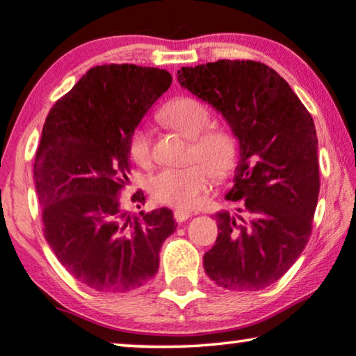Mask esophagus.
I'll list each match as a JSON object with an SVG mask.
<instances>
[{"instance_id":"esophagus-1","label":"esophagus","mask_w":356,"mask_h":356,"mask_svg":"<svg viewBox=\"0 0 356 356\" xmlns=\"http://www.w3.org/2000/svg\"><path fill=\"white\" fill-rule=\"evenodd\" d=\"M191 217V212L190 211H185V209H176L174 211V218H176V222L182 223L185 220H188Z\"/></svg>"}]
</instances>
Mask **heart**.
<instances>
[{"instance_id":"obj_1","label":"heart","mask_w":356,"mask_h":356,"mask_svg":"<svg viewBox=\"0 0 356 356\" xmlns=\"http://www.w3.org/2000/svg\"><path fill=\"white\" fill-rule=\"evenodd\" d=\"M165 118L179 131L191 138L187 166H165L147 177V190L161 204L187 209L200 204L212 185V174L223 176L233 166L236 143L222 129L209 128L211 112L195 98H177L165 109ZM128 152L140 166L152 161V133L147 125L133 129Z\"/></svg>"}]
</instances>
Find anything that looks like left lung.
Returning a JSON list of instances; mask_svg holds the SVG:
<instances>
[{
	"label": "left lung",
	"mask_w": 356,
	"mask_h": 356,
	"mask_svg": "<svg viewBox=\"0 0 356 356\" xmlns=\"http://www.w3.org/2000/svg\"><path fill=\"white\" fill-rule=\"evenodd\" d=\"M177 81L223 115L239 140L236 216L218 212L206 274L234 291H255L289 270L312 233L320 191L312 115L273 67L252 60H218L180 67Z\"/></svg>",
	"instance_id": "1"
}]
</instances>
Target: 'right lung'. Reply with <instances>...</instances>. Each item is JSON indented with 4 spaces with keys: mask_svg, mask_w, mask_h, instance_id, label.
Returning <instances> with one entry per match:
<instances>
[{
    "mask_svg": "<svg viewBox=\"0 0 356 356\" xmlns=\"http://www.w3.org/2000/svg\"><path fill=\"white\" fill-rule=\"evenodd\" d=\"M171 82L158 67L95 66L44 123L33 169L44 236L67 273L92 290L127 293L147 284L177 228L168 207L129 216L118 201L128 139ZM133 201L144 204L143 191Z\"/></svg>",
    "mask_w": 356,
    "mask_h": 356,
    "instance_id": "right-lung-1",
    "label": "right lung"
}]
</instances>
